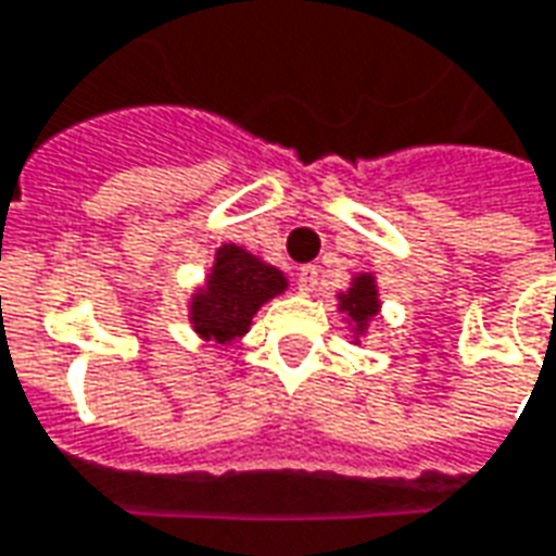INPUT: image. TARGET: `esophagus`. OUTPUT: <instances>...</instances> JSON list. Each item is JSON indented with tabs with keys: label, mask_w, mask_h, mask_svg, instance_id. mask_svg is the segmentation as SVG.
<instances>
[{
	"label": "esophagus",
	"mask_w": 556,
	"mask_h": 556,
	"mask_svg": "<svg viewBox=\"0 0 556 556\" xmlns=\"http://www.w3.org/2000/svg\"><path fill=\"white\" fill-rule=\"evenodd\" d=\"M315 286H318V267H301V274H298V291H301V294H309V291H315Z\"/></svg>",
	"instance_id": "34e87169"
}]
</instances>
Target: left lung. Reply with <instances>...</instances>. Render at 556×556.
Listing matches in <instances>:
<instances>
[{"label": "left lung", "mask_w": 556, "mask_h": 556, "mask_svg": "<svg viewBox=\"0 0 556 556\" xmlns=\"http://www.w3.org/2000/svg\"><path fill=\"white\" fill-rule=\"evenodd\" d=\"M381 309V301H378V286H375L372 274H357L351 279V289L339 294V313H345L351 325V330L357 333L354 342H361V337L366 333V327L372 321L375 315Z\"/></svg>", "instance_id": "1"}]
</instances>
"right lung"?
I'll return each instance as SVG.
<instances>
[{
    "instance_id": "obj_1",
    "label": "right lung",
    "mask_w": 556,
    "mask_h": 556,
    "mask_svg": "<svg viewBox=\"0 0 556 556\" xmlns=\"http://www.w3.org/2000/svg\"><path fill=\"white\" fill-rule=\"evenodd\" d=\"M289 289V279L274 265L247 253L238 243H223L205 286L190 301V325L202 339L229 345L243 337L253 315Z\"/></svg>"
}]
</instances>
